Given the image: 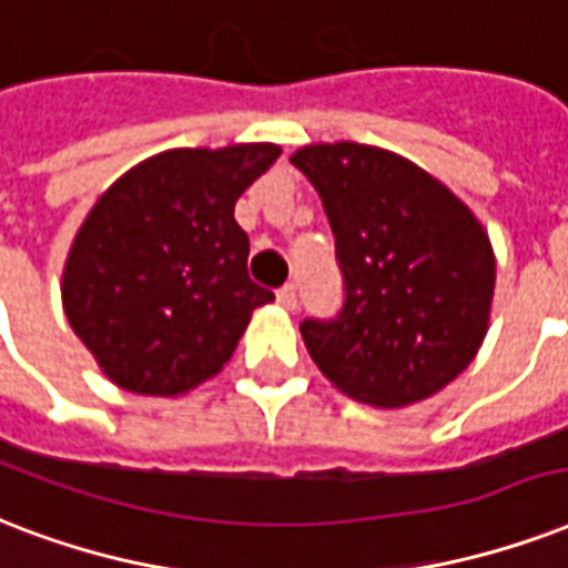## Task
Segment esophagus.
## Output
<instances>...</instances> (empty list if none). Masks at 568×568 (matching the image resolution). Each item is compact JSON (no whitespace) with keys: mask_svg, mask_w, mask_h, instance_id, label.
Here are the masks:
<instances>
[{"mask_svg":"<svg viewBox=\"0 0 568 568\" xmlns=\"http://www.w3.org/2000/svg\"><path fill=\"white\" fill-rule=\"evenodd\" d=\"M275 296H278L281 307H287V311H293V307H296V287H293V284H284V287H281Z\"/></svg>","mask_w":568,"mask_h":568,"instance_id":"1","label":"esophagus"}]
</instances>
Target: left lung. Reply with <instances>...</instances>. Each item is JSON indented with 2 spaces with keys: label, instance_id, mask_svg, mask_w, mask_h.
Returning a JSON list of instances; mask_svg holds the SVG:
<instances>
[{
  "label": "left lung",
  "instance_id": "1",
  "mask_svg": "<svg viewBox=\"0 0 568 568\" xmlns=\"http://www.w3.org/2000/svg\"><path fill=\"white\" fill-rule=\"evenodd\" d=\"M323 197L344 307L298 325L323 376L358 403L412 406L474 362L489 328L495 254L477 215L415 162L371 144L298 148Z\"/></svg>",
  "mask_w": 568,
  "mask_h": 568
}]
</instances>
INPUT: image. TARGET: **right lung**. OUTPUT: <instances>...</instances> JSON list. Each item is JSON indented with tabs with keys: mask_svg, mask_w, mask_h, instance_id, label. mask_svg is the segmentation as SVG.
<instances>
[{
	"mask_svg": "<svg viewBox=\"0 0 568 568\" xmlns=\"http://www.w3.org/2000/svg\"><path fill=\"white\" fill-rule=\"evenodd\" d=\"M278 144L178 148L105 189L70 245V328L118 388L178 397L222 371L272 290L248 278L234 206Z\"/></svg>",
	"mask_w": 568,
	"mask_h": 568,
	"instance_id": "1",
	"label": "right lung"
}]
</instances>
